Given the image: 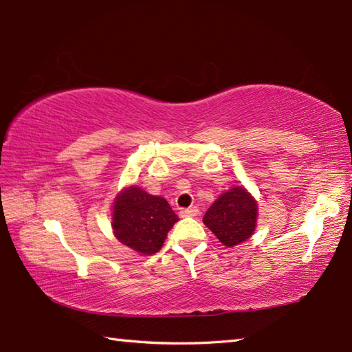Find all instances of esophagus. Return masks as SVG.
<instances>
[{"mask_svg":"<svg viewBox=\"0 0 352 352\" xmlns=\"http://www.w3.org/2000/svg\"><path fill=\"white\" fill-rule=\"evenodd\" d=\"M199 214V210L195 206H192V208H188V210H182L180 211V216L182 217H194V216H197Z\"/></svg>","mask_w":352,"mask_h":352,"instance_id":"esophagus-1","label":"esophagus"}]
</instances>
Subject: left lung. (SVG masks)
Returning <instances> with one entry per match:
<instances>
[{
	"label": "left lung",
	"mask_w": 352,
	"mask_h": 352,
	"mask_svg": "<svg viewBox=\"0 0 352 352\" xmlns=\"http://www.w3.org/2000/svg\"><path fill=\"white\" fill-rule=\"evenodd\" d=\"M258 222V201L243 186H233L210 206L204 223L226 247H234L253 236Z\"/></svg>",
	"instance_id": "left-lung-1"
}]
</instances>
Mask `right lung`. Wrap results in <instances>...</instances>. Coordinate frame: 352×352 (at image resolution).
<instances>
[{
    "mask_svg": "<svg viewBox=\"0 0 352 352\" xmlns=\"http://www.w3.org/2000/svg\"><path fill=\"white\" fill-rule=\"evenodd\" d=\"M177 220L178 216L168 200L147 194L135 184L118 192L113 201V234L141 256H151L162 250Z\"/></svg>",
    "mask_w": 352,
    "mask_h": 352,
    "instance_id": "add662e5",
    "label": "right lung"
}]
</instances>
